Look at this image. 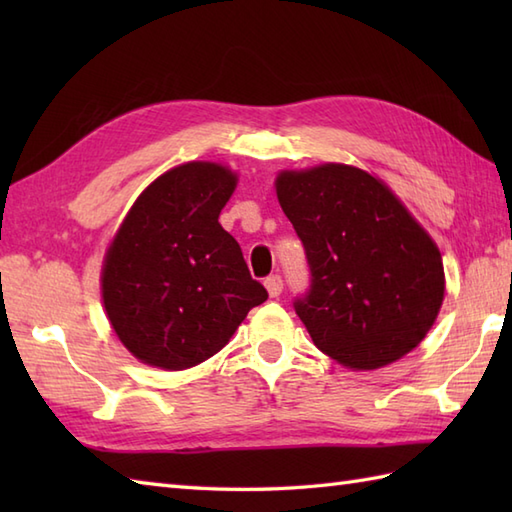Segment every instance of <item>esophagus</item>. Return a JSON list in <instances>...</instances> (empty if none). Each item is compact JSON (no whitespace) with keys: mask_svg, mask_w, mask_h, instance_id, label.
<instances>
[{"mask_svg":"<svg viewBox=\"0 0 512 512\" xmlns=\"http://www.w3.org/2000/svg\"><path fill=\"white\" fill-rule=\"evenodd\" d=\"M264 286H266L270 297H279L281 290H284V281H281L279 275H270V277L264 281Z\"/></svg>","mask_w":512,"mask_h":512,"instance_id":"34e87169","label":"esophagus"}]
</instances>
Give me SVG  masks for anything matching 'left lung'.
Instances as JSON below:
<instances>
[{"instance_id": "obj_1", "label": "left lung", "mask_w": 512, "mask_h": 512, "mask_svg": "<svg viewBox=\"0 0 512 512\" xmlns=\"http://www.w3.org/2000/svg\"><path fill=\"white\" fill-rule=\"evenodd\" d=\"M275 191L308 255L312 284L295 310L314 345L354 372L418 347L447 279L438 244L398 195L343 162L279 171Z\"/></svg>"}]
</instances>
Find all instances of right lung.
<instances>
[{"instance_id":"1","label":"right lung","mask_w":512,"mask_h":512,"mask_svg":"<svg viewBox=\"0 0 512 512\" xmlns=\"http://www.w3.org/2000/svg\"><path fill=\"white\" fill-rule=\"evenodd\" d=\"M235 187L237 173L222 162H184L145 187L107 244L103 308L140 363L167 372L200 365L268 299L217 222Z\"/></svg>"}]
</instances>
